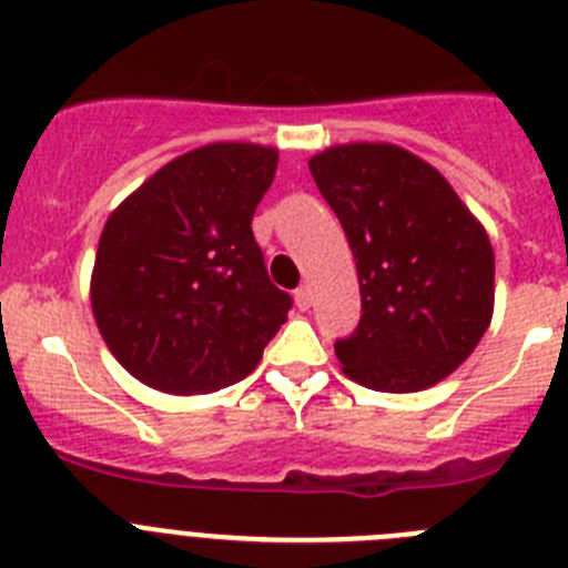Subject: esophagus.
<instances>
[{
    "instance_id": "34e87169",
    "label": "esophagus",
    "mask_w": 568,
    "mask_h": 568,
    "mask_svg": "<svg viewBox=\"0 0 568 568\" xmlns=\"http://www.w3.org/2000/svg\"><path fill=\"white\" fill-rule=\"evenodd\" d=\"M295 304H298V310H310V307H313V293H310L307 284L295 290Z\"/></svg>"
}]
</instances>
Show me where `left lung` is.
<instances>
[{"label":"left lung","instance_id":"8db88e82","mask_svg":"<svg viewBox=\"0 0 568 568\" xmlns=\"http://www.w3.org/2000/svg\"><path fill=\"white\" fill-rule=\"evenodd\" d=\"M310 173L344 227L361 321L335 341L346 378L418 393L464 364L495 304V253L444 175L395 144H338Z\"/></svg>","mask_w":568,"mask_h":568}]
</instances>
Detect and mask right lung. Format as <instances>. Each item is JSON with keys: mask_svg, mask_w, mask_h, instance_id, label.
Here are the masks:
<instances>
[{"mask_svg": "<svg viewBox=\"0 0 568 568\" xmlns=\"http://www.w3.org/2000/svg\"><path fill=\"white\" fill-rule=\"evenodd\" d=\"M278 150H190L110 213L90 278L104 344L142 384L215 393L247 378L293 298L270 281L253 213Z\"/></svg>", "mask_w": 568, "mask_h": 568, "instance_id": "obj_1", "label": "right lung"}]
</instances>
